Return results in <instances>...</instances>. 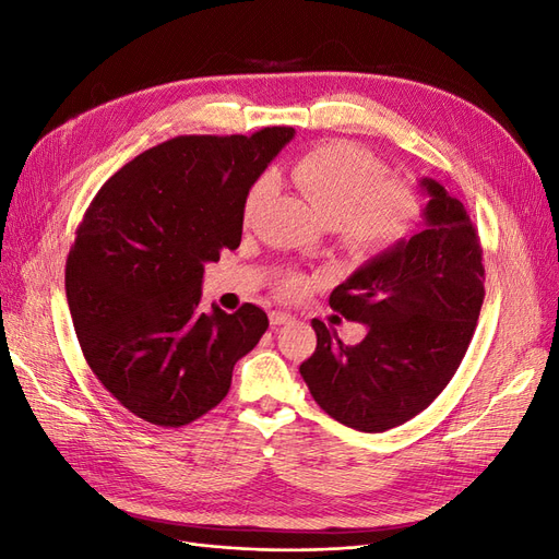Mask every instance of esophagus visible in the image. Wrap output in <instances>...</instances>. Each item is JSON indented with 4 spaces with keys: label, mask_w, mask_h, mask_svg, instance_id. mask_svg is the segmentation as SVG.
Segmentation results:
<instances>
[{
    "label": "esophagus",
    "mask_w": 559,
    "mask_h": 559,
    "mask_svg": "<svg viewBox=\"0 0 559 559\" xmlns=\"http://www.w3.org/2000/svg\"><path fill=\"white\" fill-rule=\"evenodd\" d=\"M289 321H294L292 312H284V310H273V312H270V324H273V326L289 324Z\"/></svg>",
    "instance_id": "34e87169"
}]
</instances>
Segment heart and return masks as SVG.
<instances>
[{"instance_id":"b5f03b06","label":"heart","mask_w":559,"mask_h":559,"mask_svg":"<svg viewBox=\"0 0 559 559\" xmlns=\"http://www.w3.org/2000/svg\"><path fill=\"white\" fill-rule=\"evenodd\" d=\"M286 175L357 257L396 251L413 238L425 214V200L411 179L386 177L384 163L352 142L319 144L286 167ZM275 193L277 181L270 173L253 179L242 205L245 222L251 224ZM306 286L300 273H286L277 292L296 298Z\"/></svg>"}]
</instances>
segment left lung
Returning a JSON list of instances; mask_svg holds the SVG:
<instances>
[{
    "mask_svg": "<svg viewBox=\"0 0 559 559\" xmlns=\"http://www.w3.org/2000/svg\"><path fill=\"white\" fill-rule=\"evenodd\" d=\"M429 193L425 230L337 284L329 302L366 324L359 345H345L312 319L317 349L300 364L319 408L366 433L394 429L433 403L460 368L485 298L478 230L441 183Z\"/></svg>",
    "mask_w": 559,
    "mask_h": 559,
    "instance_id": "left-lung-1",
    "label": "left lung"
}]
</instances>
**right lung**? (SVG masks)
<instances>
[{
  "label": "right lung",
  "instance_id": "obj_1",
  "mask_svg": "<svg viewBox=\"0 0 559 559\" xmlns=\"http://www.w3.org/2000/svg\"><path fill=\"white\" fill-rule=\"evenodd\" d=\"M294 128L181 134L111 175L88 205L64 265L83 357L107 392L144 421L183 427L230 389L233 368L267 314L200 310L205 263L242 240L251 181Z\"/></svg>",
  "mask_w": 559,
  "mask_h": 559
}]
</instances>
